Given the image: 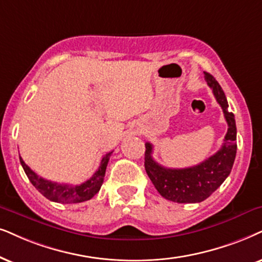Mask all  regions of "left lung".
<instances>
[{"label":"left lung","mask_w":262,"mask_h":262,"mask_svg":"<svg viewBox=\"0 0 262 262\" xmlns=\"http://www.w3.org/2000/svg\"><path fill=\"white\" fill-rule=\"evenodd\" d=\"M204 77L208 85L213 89L214 97L223 108L228 125L220 150L193 167L171 169L158 164L152 158V145L150 142L145 144V170L148 178L162 197L177 203H200L207 200L230 175L236 158L237 128L234 115L227 110V99L216 79L205 71Z\"/></svg>","instance_id":"obj_1"}]
</instances>
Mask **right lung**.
I'll return each mask as SVG.
<instances>
[{
  "label": "right lung",
  "mask_w": 262,
  "mask_h": 262,
  "mask_svg": "<svg viewBox=\"0 0 262 262\" xmlns=\"http://www.w3.org/2000/svg\"><path fill=\"white\" fill-rule=\"evenodd\" d=\"M112 152H108L102 157L99 165L98 170L93 174V177L89 180L84 181L81 185H69V184H58L53 181L46 180L41 177H38L35 171H32L25 162L20 157V163L25 174L28 175L30 183L37 188L38 192L48 198L49 201L57 202V203H81V202L89 201L100 190L102 183H104L105 171L110 160Z\"/></svg>",
  "instance_id": "obj_1"
}]
</instances>
